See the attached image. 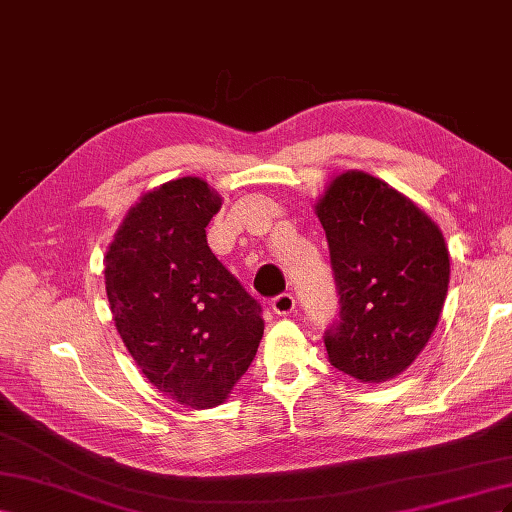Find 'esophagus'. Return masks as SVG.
Listing matches in <instances>:
<instances>
[{"instance_id":"obj_1","label":"esophagus","mask_w":512,"mask_h":512,"mask_svg":"<svg viewBox=\"0 0 512 512\" xmlns=\"http://www.w3.org/2000/svg\"><path fill=\"white\" fill-rule=\"evenodd\" d=\"M296 309V298L291 296V294H279V296H274L272 298V311L274 313H279V315H289L291 311Z\"/></svg>"}]
</instances>
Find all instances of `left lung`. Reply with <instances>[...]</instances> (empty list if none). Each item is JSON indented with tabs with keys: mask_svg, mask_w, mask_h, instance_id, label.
Instances as JSON below:
<instances>
[{
	"mask_svg": "<svg viewBox=\"0 0 512 512\" xmlns=\"http://www.w3.org/2000/svg\"><path fill=\"white\" fill-rule=\"evenodd\" d=\"M315 212L341 306L324 334L328 358L362 382H386L410 367L440 319L450 276L442 231L362 171L334 178Z\"/></svg>",
	"mask_w": 512,
	"mask_h": 512,
	"instance_id": "obj_1",
	"label": "left lung"
}]
</instances>
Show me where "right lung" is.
<instances>
[{
	"label": "right lung",
	"instance_id": "obj_1",
	"mask_svg": "<svg viewBox=\"0 0 512 512\" xmlns=\"http://www.w3.org/2000/svg\"><path fill=\"white\" fill-rule=\"evenodd\" d=\"M221 208L208 182L171 180L130 208L107 251L115 328L143 375L175 403L221 405L251 367L261 304L210 251Z\"/></svg>",
	"mask_w": 512,
	"mask_h": 512
}]
</instances>
